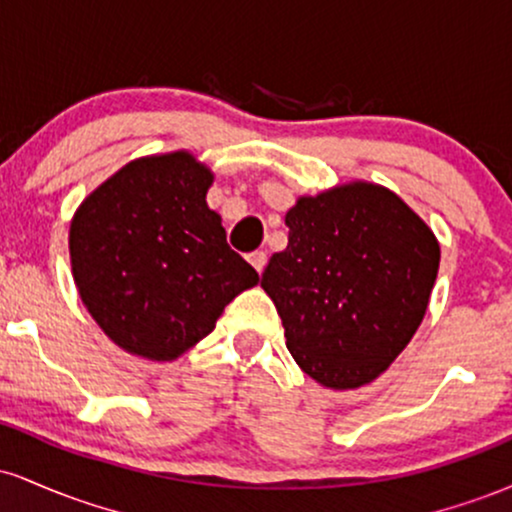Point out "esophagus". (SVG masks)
I'll list each match as a JSON object with an SVG mask.
<instances>
[{
	"label": "esophagus",
	"mask_w": 512,
	"mask_h": 512,
	"mask_svg": "<svg viewBox=\"0 0 512 512\" xmlns=\"http://www.w3.org/2000/svg\"><path fill=\"white\" fill-rule=\"evenodd\" d=\"M248 260H250L252 267L257 269V272H262V269H264V264H267V252H262V250H255V252H250V255H248Z\"/></svg>",
	"instance_id": "34e87169"
}]
</instances>
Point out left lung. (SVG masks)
I'll return each mask as SVG.
<instances>
[{"mask_svg": "<svg viewBox=\"0 0 512 512\" xmlns=\"http://www.w3.org/2000/svg\"><path fill=\"white\" fill-rule=\"evenodd\" d=\"M289 245L262 274L303 373L332 390L368 385L424 320L438 276L431 228L387 187L349 182L286 211Z\"/></svg>", "mask_w": 512, "mask_h": 512, "instance_id": "8db88e82", "label": "left lung"}]
</instances>
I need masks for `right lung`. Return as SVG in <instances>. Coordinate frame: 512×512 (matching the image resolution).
Returning <instances> with one entry per match:
<instances>
[{
    "instance_id": "right-lung-1",
    "label": "right lung",
    "mask_w": 512,
    "mask_h": 512,
    "mask_svg": "<svg viewBox=\"0 0 512 512\" xmlns=\"http://www.w3.org/2000/svg\"><path fill=\"white\" fill-rule=\"evenodd\" d=\"M214 175L187 151L127 163L88 195L69 228L81 301L120 349L173 361L260 281L207 207Z\"/></svg>"
}]
</instances>
